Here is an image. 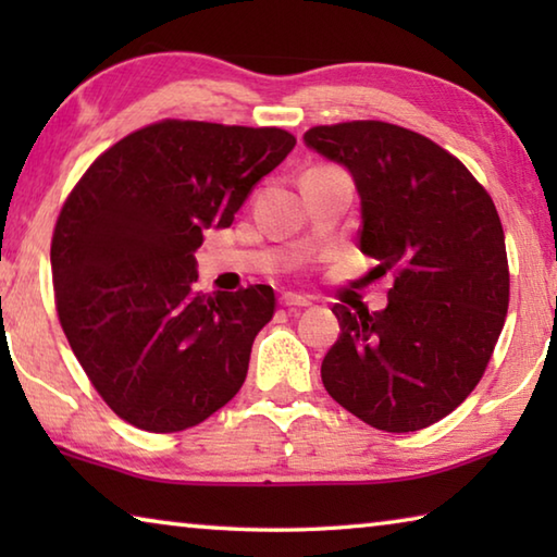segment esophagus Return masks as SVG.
<instances>
[{"label":"esophagus","instance_id":"obj_1","mask_svg":"<svg viewBox=\"0 0 557 557\" xmlns=\"http://www.w3.org/2000/svg\"><path fill=\"white\" fill-rule=\"evenodd\" d=\"M280 305L285 307V309H289V312H295V309L309 307V305H312V301H309L307 297H301V295H292V292H287V295L280 297Z\"/></svg>","mask_w":557,"mask_h":557}]
</instances>
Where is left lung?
<instances>
[{
	"mask_svg": "<svg viewBox=\"0 0 557 557\" xmlns=\"http://www.w3.org/2000/svg\"><path fill=\"white\" fill-rule=\"evenodd\" d=\"M305 143L351 172L358 245L395 277L383 312L334 305L342 334L322 361L324 388L375 430L430 428L476 388L506 322L496 206L455 154L391 122L319 125Z\"/></svg>",
	"mask_w": 557,
	"mask_h": 557,
	"instance_id": "obj_1",
	"label": "left lung"
}]
</instances>
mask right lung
<instances>
[{"instance_id": "right-lung-1", "label": "right lung", "mask_w": 557, "mask_h": 557, "mask_svg": "<svg viewBox=\"0 0 557 557\" xmlns=\"http://www.w3.org/2000/svg\"><path fill=\"white\" fill-rule=\"evenodd\" d=\"M295 145L280 127L159 120L73 186L51 240L55 312L92 388L129 425L182 432L240 391L275 292L201 295L194 252Z\"/></svg>"}]
</instances>
